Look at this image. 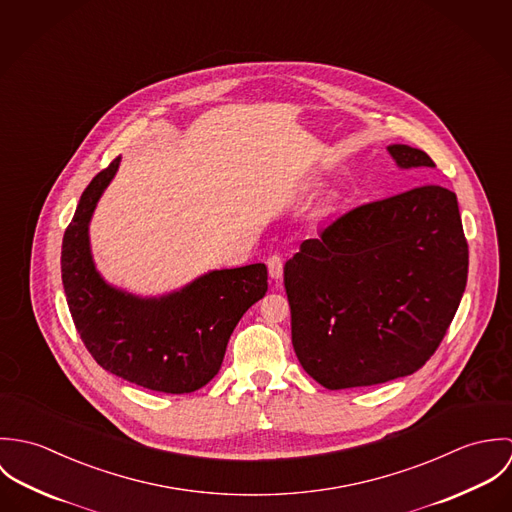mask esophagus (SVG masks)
Instances as JSON below:
<instances>
[{
  "mask_svg": "<svg viewBox=\"0 0 512 512\" xmlns=\"http://www.w3.org/2000/svg\"><path fill=\"white\" fill-rule=\"evenodd\" d=\"M268 272L274 280H280L284 276V260L280 254H272L268 258Z\"/></svg>",
  "mask_w": 512,
  "mask_h": 512,
  "instance_id": "34e87169",
  "label": "esophagus"
}]
</instances>
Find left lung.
Returning a JSON list of instances; mask_svg holds the SVG:
<instances>
[{
  "label": "left lung",
  "instance_id": "1",
  "mask_svg": "<svg viewBox=\"0 0 512 512\" xmlns=\"http://www.w3.org/2000/svg\"><path fill=\"white\" fill-rule=\"evenodd\" d=\"M404 169L436 167L388 146ZM457 197L422 185L365 203L301 242L284 268L293 351L329 390L408 376L438 351L467 284Z\"/></svg>",
  "mask_w": 512,
  "mask_h": 512
}]
</instances>
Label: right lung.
Returning <instances> with one entry per match:
<instances>
[{
  "label": "right lung",
  "instance_id": "add662e5",
  "mask_svg": "<svg viewBox=\"0 0 512 512\" xmlns=\"http://www.w3.org/2000/svg\"><path fill=\"white\" fill-rule=\"evenodd\" d=\"M120 157L84 189L63 236L61 272L74 327L104 370L165 394H187L219 372L240 317L268 292V270H215L181 292L140 299L110 288L88 248V220Z\"/></svg>",
  "mask_w": 512,
  "mask_h": 512
}]
</instances>
